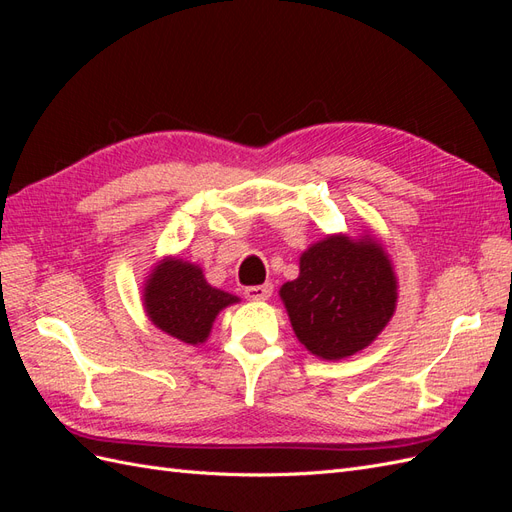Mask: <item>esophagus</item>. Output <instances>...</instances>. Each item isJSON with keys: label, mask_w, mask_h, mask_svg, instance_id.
<instances>
[{"label": "esophagus", "mask_w": 512, "mask_h": 512, "mask_svg": "<svg viewBox=\"0 0 512 512\" xmlns=\"http://www.w3.org/2000/svg\"><path fill=\"white\" fill-rule=\"evenodd\" d=\"M273 286L271 284H260V286H247L245 297L250 301H267L271 297Z\"/></svg>", "instance_id": "1"}]
</instances>
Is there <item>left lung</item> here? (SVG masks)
<instances>
[{
	"label": "left lung",
	"instance_id": "1",
	"mask_svg": "<svg viewBox=\"0 0 512 512\" xmlns=\"http://www.w3.org/2000/svg\"><path fill=\"white\" fill-rule=\"evenodd\" d=\"M299 342L339 361L367 348L395 314L397 277L384 247L369 235H331L301 254L299 277L280 288Z\"/></svg>",
	"mask_w": 512,
	"mask_h": 512
}]
</instances>
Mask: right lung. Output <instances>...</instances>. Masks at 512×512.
Returning <instances> with one entry per match:
<instances>
[{
    "mask_svg": "<svg viewBox=\"0 0 512 512\" xmlns=\"http://www.w3.org/2000/svg\"><path fill=\"white\" fill-rule=\"evenodd\" d=\"M232 303H239V297L207 284L203 269L170 256L153 267L143 290L149 320L190 346L205 342L215 316Z\"/></svg>",
    "mask_w": 512,
    "mask_h": 512,
    "instance_id": "right-lung-1",
    "label": "right lung"
}]
</instances>
